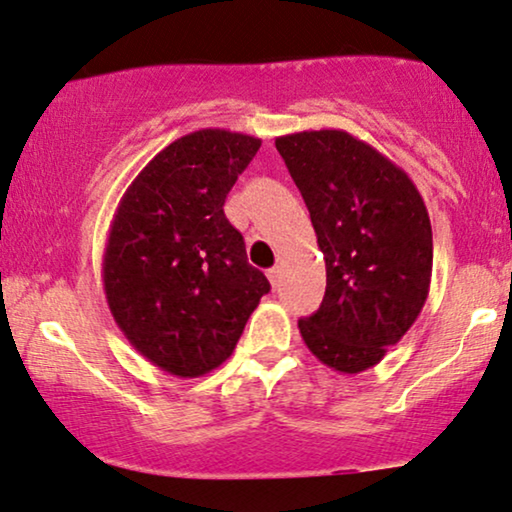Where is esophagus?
<instances>
[{"label":"esophagus","mask_w":512,"mask_h":512,"mask_svg":"<svg viewBox=\"0 0 512 512\" xmlns=\"http://www.w3.org/2000/svg\"><path fill=\"white\" fill-rule=\"evenodd\" d=\"M268 280H270V285H273V287H277V282H280V268H270L268 270Z\"/></svg>","instance_id":"34e87169"}]
</instances>
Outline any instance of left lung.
Wrapping results in <instances>:
<instances>
[{
    "instance_id": "left-lung-1",
    "label": "left lung",
    "mask_w": 512,
    "mask_h": 512,
    "mask_svg": "<svg viewBox=\"0 0 512 512\" xmlns=\"http://www.w3.org/2000/svg\"><path fill=\"white\" fill-rule=\"evenodd\" d=\"M275 147L323 251L325 299L299 332L320 363L356 375L415 323L432 280V225L403 168L344 130L282 135Z\"/></svg>"
}]
</instances>
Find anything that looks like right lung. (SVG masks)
<instances>
[{
	"mask_svg": "<svg viewBox=\"0 0 512 512\" xmlns=\"http://www.w3.org/2000/svg\"><path fill=\"white\" fill-rule=\"evenodd\" d=\"M258 147V137L242 132H189L140 170L113 213L106 304L137 353L175 377L223 365L270 292L223 213Z\"/></svg>",
	"mask_w": 512,
	"mask_h": 512,
	"instance_id": "obj_1",
	"label": "right lung"
}]
</instances>
